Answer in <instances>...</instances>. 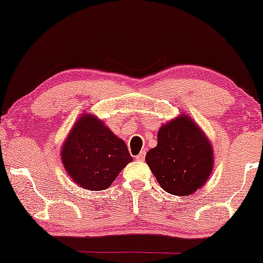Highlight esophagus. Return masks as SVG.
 Masks as SVG:
<instances>
[{
	"label": "esophagus",
	"instance_id": "obj_1",
	"mask_svg": "<svg viewBox=\"0 0 263 263\" xmlns=\"http://www.w3.org/2000/svg\"><path fill=\"white\" fill-rule=\"evenodd\" d=\"M145 156H146V152L145 151H142V152H140V154H138V156L135 157V159L138 161H142L145 160Z\"/></svg>",
	"mask_w": 263,
	"mask_h": 263
}]
</instances>
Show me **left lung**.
Listing matches in <instances>:
<instances>
[{
	"label": "left lung",
	"mask_w": 263,
	"mask_h": 263,
	"mask_svg": "<svg viewBox=\"0 0 263 263\" xmlns=\"http://www.w3.org/2000/svg\"><path fill=\"white\" fill-rule=\"evenodd\" d=\"M146 163L165 192L189 196L210 178L213 146L196 122L183 112L159 128L158 143L147 152Z\"/></svg>",
	"instance_id": "1"
}]
</instances>
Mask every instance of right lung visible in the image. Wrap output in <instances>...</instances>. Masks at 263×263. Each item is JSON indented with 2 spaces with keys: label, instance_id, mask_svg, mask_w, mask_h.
I'll return each mask as SVG.
<instances>
[{
  "label": "right lung",
  "instance_id": "right-lung-1",
  "mask_svg": "<svg viewBox=\"0 0 263 263\" xmlns=\"http://www.w3.org/2000/svg\"><path fill=\"white\" fill-rule=\"evenodd\" d=\"M64 170L81 188L104 190L133 160L125 142L96 115L78 118L61 149Z\"/></svg>",
  "mask_w": 263,
  "mask_h": 263
}]
</instances>
